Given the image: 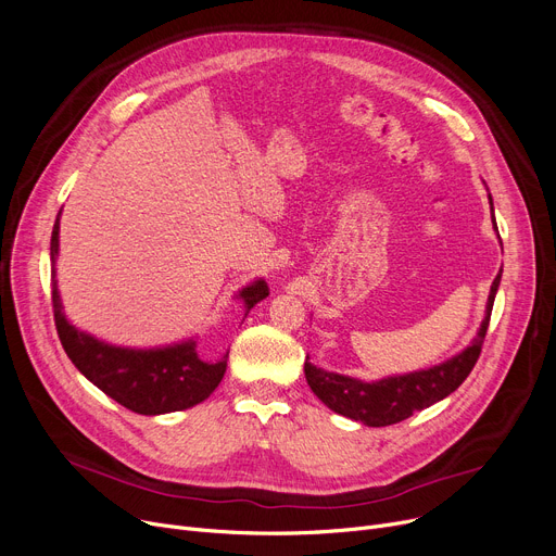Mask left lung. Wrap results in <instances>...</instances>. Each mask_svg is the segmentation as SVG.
<instances>
[{
  "instance_id": "obj_1",
  "label": "left lung",
  "mask_w": 556,
  "mask_h": 556,
  "mask_svg": "<svg viewBox=\"0 0 556 556\" xmlns=\"http://www.w3.org/2000/svg\"><path fill=\"white\" fill-rule=\"evenodd\" d=\"M489 202H491V195H489ZM491 212H493V202H491ZM498 286H501V273L491 283L486 315L482 319L478 336L455 358L415 374L390 376L376 383H363L358 378L325 371L311 365L306 358L304 374L311 390L319 401L329 405L333 413L354 421H363L365 426H374V428L399 424L410 417L413 413H419L424 407L446 399L466 381V376L471 374V369L480 358Z\"/></svg>"
}]
</instances>
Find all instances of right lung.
I'll return each instance as SVG.
<instances>
[{
    "label": "right lung",
    "mask_w": 556,
    "mask_h": 556,
    "mask_svg": "<svg viewBox=\"0 0 556 556\" xmlns=\"http://www.w3.org/2000/svg\"><path fill=\"white\" fill-rule=\"evenodd\" d=\"M58 220H61V214L51 231V261H55L58 254ZM268 283L258 279L243 288L239 298L243 300L245 311H250L256 302L268 298ZM51 304L58 338L76 369L110 399L137 415L153 417L187 410L207 399L223 381L229 352L214 363L198 358L193 342L164 349H124L78 331L63 315L55 270L51 277Z\"/></svg>",
    "instance_id": "right-lung-1"
}]
</instances>
